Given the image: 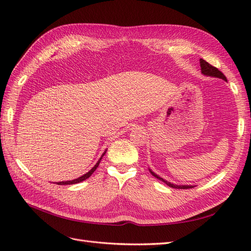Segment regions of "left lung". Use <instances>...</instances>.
Masks as SVG:
<instances>
[{"instance_id":"obj_1","label":"left lung","mask_w":251,"mask_h":251,"mask_svg":"<svg viewBox=\"0 0 251 251\" xmlns=\"http://www.w3.org/2000/svg\"><path fill=\"white\" fill-rule=\"evenodd\" d=\"M200 67H201V72H202V74L207 75V76H211V77L221 78V79L227 81V78L225 77V75H224L221 71H220V70L218 69V68H216V67H214V66H211L210 64H208L207 62H205V60L202 59V58H200ZM150 172H151V175H153L154 177H156V178L159 179V180L163 181L164 183H165L166 185H169L170 187H173V188H181V189H187V188H193V187H195L194 185H176V184H173V183H171V182H168L166 180L162 179L161 177H159L158 175H156L154 172H151V170H150Z\"/></svg>"}]
</instances>
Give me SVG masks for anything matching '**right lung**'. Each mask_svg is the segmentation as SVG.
I'll use <instances>...</instances> for the list:
<instances>
[{
  "instance_id": "obj_1",
  "label": "right lung",
  "mask_w": 251,
  "mask_h": 251,
  "mask_svg": "<svg viewBox=\"0 0 251 251\" xmlns=\"http://www.w3.org/2000/svg\"><path fill=\"white\" fill-rule=\"evenodd\" d=\"M105 154V151L104 153L102 154V156ZM102 156L100 158V160L97 161V163L93 166L92 169H91L87 174H85V175H82L81 177H79V178H77V179H74V180H72V181H62V182H55L56 184H58V185H68V184H75V183H79V182H81V181H83V180H86V179H88L91 175H92L94 172H95V170L98 168V165H100V160H101V158H102Z\"/></svg>"
}]
</instances>
